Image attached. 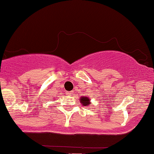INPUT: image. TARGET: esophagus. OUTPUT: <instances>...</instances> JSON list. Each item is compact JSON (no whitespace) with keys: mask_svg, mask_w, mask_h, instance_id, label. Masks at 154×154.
I'll return each mask as SVG.
<instances>
[{"mask_svg":"<svg viewBox=\"0 0 154 154\" xmlns=\"http://www.w3.org/2000/svg\"><path fill=\"white\" fill-rule=\"evenodd\" d=\"M67 94L69 95H71L72 94V91H69V92H67Z\"/></svg>","mask_w":154,"mask_h":154,"instance_id":"esophagus-1","label":"esophagus"}]
</instances>
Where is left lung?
I'll return each instance as SVG.
<instances>
[{
  "label": "left lung",
  "instance_id": "8db88e82",
  "mask_svg": "<svg viewBox=\"0 0 154 154\" xmlns=\"http://www.w3.org/2000/svg\"><path fill=\"white\" fill-rule=\"evenodd\" d=\"M79 101H80V103H82V106H89L90 104H91V100H90V98L87 96L80 97V98H79Z\"/></svg>",
  "mask_w": 154,
  "mask_h": 154
}]
</instances>
